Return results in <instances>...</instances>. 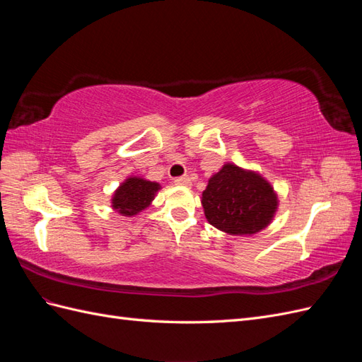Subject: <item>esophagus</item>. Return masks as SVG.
Segmentation results:
<instances>
[{
	"instance_id": "34e87169",
	"label": "esophagus",
	"mask_w": 362,
	"mask_h": 362,
	"mask_svg": "<svg viewBox=\"0 0 362 362\" xmlns=\"http://www.w3.org/2000/svg\"><path fill=\"white\" fill-rule=\"evenodd\" d=\"M173 182L178 184V185H190V178H189V175H184V177L175 178Z\"/></svg>"
}]
</instances>
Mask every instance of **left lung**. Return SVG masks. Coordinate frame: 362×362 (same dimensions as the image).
<instances>
[{
    "mask_svg": "<svg viewBox=\"0 0 362 362\" xmlns=\"http://www.w3.org/2000/svg\"><path fill=\"white\" fill-rule=\"evenodd\" d=\"M202 206L210 225L231 235H243L259 233L272 222L278 198L259 173L226 163L208 180Z\"/></svg>",
    "mask_w": 362,
    "mask_h": 362,
    "instance_id": "left-lung-1",
    "label": "left lung"
}]
</instances>
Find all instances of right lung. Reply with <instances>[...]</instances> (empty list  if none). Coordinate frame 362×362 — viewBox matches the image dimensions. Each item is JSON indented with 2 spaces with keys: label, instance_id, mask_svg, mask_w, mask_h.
<instances>
[{
  "label": "right lung",
  "instance_id": "1",
  "mask_svg": "<svg viewBox=\"0 0 362 362\" xmlns=\"http://www.w3.org/2000/svg\"><path fill=\"white\" fill-rule=\"evenodd\" d=\"M158 190V182L139 177L127 178L125 182L120 184V187L115 192L112 206L122 216H134L151 205Z\"/></svg>",
  "mask_w": 362,
  "mask_h": 362
}]
</instances>
